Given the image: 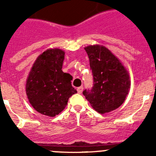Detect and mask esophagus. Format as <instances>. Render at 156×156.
Returning a JSON list of instances; mask_svg holds the SVG:
<instances>
[{"label":"esophagus","instance_id":"34e87169","mask_svg":"<svg viewBox=\"0 0 156 156\" xmlns=\"http://www.w3.org/2000/svg\"><path fill=\"white\" fill-rule=\"evenodd\" d=\"M83 87H80L77 88V92H78V94H81L83 92Z\"/></svg>","mask_w":156,"mask_h":156}]
</instances>
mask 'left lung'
Returning <instances> with one entry per match:
<instances>
[{"label": "left lung", "mask_w": 156, "mask_h": 156, "mask_svg": "<svg viewBox=\"0 0 156 156\" xmlns=\"http://www.w3.org/2000/svg\"><path fill=\"white\" fill-rule=\"evenodd\" d=\"M90 60L94 83L83 94L94 110L104 114L124 102L130 87L127 70L108 48L101 45L84 48Z\"/></svg>", "instance_id": "1"}]
</instances>
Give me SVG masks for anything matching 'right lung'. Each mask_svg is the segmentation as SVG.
I'll use <instances>...</instances> for the list:
<instances>
[{
	"label": "right lung",
	"instance_id": "1",
	"mask_svg": "<svg viewBox=\"0 0 156 156\" xmlns=\"http://www.w3.org/2000/svg\"><path fill=\"white\" fill-rule=\"evenodd\" d=\"M64 58V51L48 49L37 57L29 73L27 98L34 109L43 115H58L77 92L71 84L73 76L62 70Z\"/></svg>",
	"mask_w": 156,
	"mask_h": 156
}]
</instances>
